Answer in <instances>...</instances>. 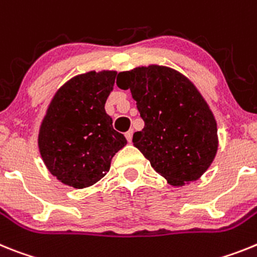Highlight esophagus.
Here are the masks:
<instances>
[{
    "instance_id": "1",
    "label": "esophagus",
    "mask_w": 257,
    "mask_h": 257,
    "mask_svg": "<svg viewBox=\"0 0 257 257\" xmlns=\"http://www.w3.org/2000/svg\"><path fill=\"white\" fill-rule=\"evenodd\" d=\"M125 138L128 140V142H132V138H133V131H132V129H131V131L126 132Z\"/></svg>"
}]
</instances>
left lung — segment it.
<instances>
[{
	"label": "left lung",
	"mask_w": 257,
	"mask_h": 257,
	"mask_svg": "<svg viewBox=\"0 0 257 257\" xmlns=\"http://www.w3.org/2000/svg\"><path fill=\"white\" fill-rule=\"evenodd\" d=\"M120 89H131L145 121L133 145L154 171L172 186L196 181L218 149L217 122L190 80L171 67L150 64L117 75Z\"/></svg>",
	"instance_id": "8db88e82"
}]
</instances>
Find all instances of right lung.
<instances>
[{
	"instance_id": "1",
	"label": "right lung",
	"mask_w": 257,
	"mask_h": 257,
	"mask_svg": "<svg viewBox=\"0 0 257 257\" xmlns=\"http://www.w3.org/2000/svg\"><path fill=\"white\" fill-rule=\"evenodd\" d=\"M116 73L103 70L76 75L51 98L40 125L39 150L48 171L62 184L75 189L94 185L126 145L104 110Z\"/></svg>"
}]
</instances>
